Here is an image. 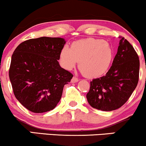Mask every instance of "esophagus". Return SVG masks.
Masks as SVG:
<instances>
[{"instance_id":"1","label":"esophagus","mask_w":146,"mask_h":146,"mask_svg":"<svg viewBox=\"0 0 146 146\" xmlns=\"http://www.w3.org/2000/svg\"><path fill=\"white\" fill-rule=\"evenodd\" d=\"M78 78H76V77H73V78L71 79V82L72 83H75V82H78Z\"/></svg>"}]
</instances>
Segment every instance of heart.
Returning a JSON list of instances; mask_svg holds the SVG:
<instances>
[{
	"mask_svg": "<svg viewBox=\"0 0 146 146\" xmlns=\"http://www.w3.org/2000/svg\"><path fill=\"white\" fill-rule=\"evenodd\" d=\"M111 45L104 40L89 38L75 42L71 48H62L60 60L62 66L71 70L79 62V69L84 76L95 78L106 73L113 60Z\"/></svg>",
	"mask_w": 146,
	"mask_h": 146,
	"instance_id": "b5f03b06",
	"label": "heart"
}]
</instances>
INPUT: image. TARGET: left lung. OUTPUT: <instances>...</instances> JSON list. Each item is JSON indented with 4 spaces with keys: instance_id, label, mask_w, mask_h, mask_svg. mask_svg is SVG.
<instances>
[{
    "instance_id": "obj_1",
    "label": "left lung",
    "mask_w": 146,
    "mask_h": 146,
    "mask_svg": "<svg viewBox=\"0 0 146 146\" xmlns=\"http://www.w3.org/2000/svg\"><path fill=\"white\" fill-rule=\"evenodd\" d=\"M120 38L117 53L106 74L90 82L86 94L93 108L111 111L128 100L139 82V59L136 51L123 37Z\"/></svg>"
}]
</instances>
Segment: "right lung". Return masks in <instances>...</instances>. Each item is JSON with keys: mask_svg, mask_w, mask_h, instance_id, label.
Wrapping results in <instances>:
<instances>
[{"mask_svg": "<svg viewBox=\"0 0 146 146\" xmlns=\"http://www.w3.org/2000/svg\"><path fill=\"white\" fill-rule=\"evenodd\" d=\"M65 42L61 38L29 39L13 53L9 70L13 91L20 103L33 113L53 110L61 99L64 86L73 77L58 61Z\"/></svg>", "mask_w": 146, "mask_h": 146, "instance_id": "right-lung-1", "label": "right lung"}]
</instances>
